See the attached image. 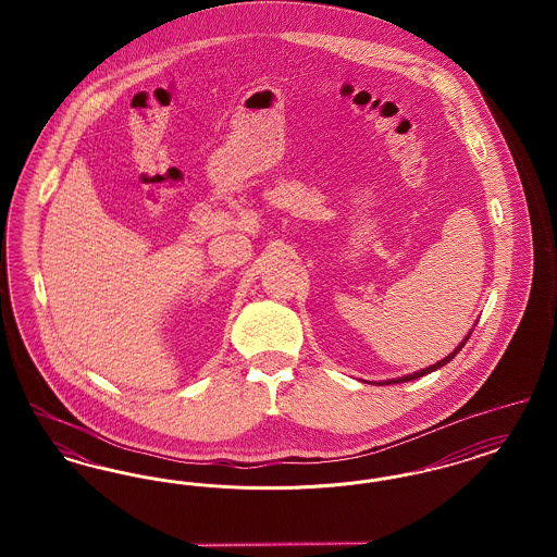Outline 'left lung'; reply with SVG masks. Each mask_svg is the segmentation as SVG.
I'll return each instance as SVG.
<instances>
[{"instance_id": "1", "label": "left lung", "mask_w": 557, "mask_h": 557, "mask_svg": "<svg viewBox=\"0 0 557 557\" xmlns=\"http://www.w3.org/2000/svg\"><path fill=\"white\" fill-rule=\"evenodd\" d=\"M470 334H472V330H470V332H468V336H466V338H463L459 345L455 346V348L450 350L449 355H447L445 359H441L438 363H434V366H430V368H424V370L413 371V373H407V375H400V377H393V380H382V382H377V384H380V386H384V384H400V382H409V380L422 377V375L430 373V371L441 370L443 366H447L450 359H453V357H455V355H457V352L463 348V345H466V343H468V338H470Z\"/></svg>"}]
</instances>
